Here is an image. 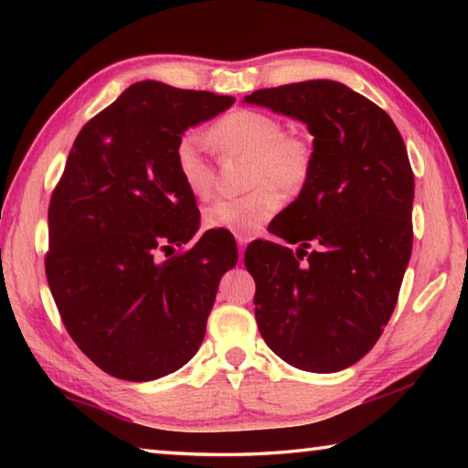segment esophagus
<instances>
[{
  "mask_svg": "<svg viewBox=\"0 0 468 468\" xmlns=\"http://www.w3.org/2000/svg\"><path fill=\"white\" fill-rule=\"evenodd\" d=\"M248 243H250L248 237L237 235V248H239V256H241V258H243V251H245V248H248Z\"/></svg>",
  "mask_w": 468,
  "mask_h": 468,
  "instance_id": "obj_1",
  "label": "esophagus"
}]
</instances>
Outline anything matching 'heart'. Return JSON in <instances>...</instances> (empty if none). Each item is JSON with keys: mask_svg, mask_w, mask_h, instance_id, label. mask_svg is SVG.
<instances>
[{"mask_svg": "<svg viewBox=\"0 0 468 468\" xmlns=\"http://www.w3.org/2000/svg\"><path fill=\"white\" fill-rule=\"evenodd\" d=\"M215 144L253 156V192L239 197H218L204 208V225L248 237L268 223L282 206L284 192H297L310 177L312 153L305 142L284 136L282 123L262 111L239 109L225 115L210 130ZM177 171L196 197L212 192V165L200 133H186L176 148Z\"/></svg>", "mask_w": 468, "mask_h": 468, "instance_id": "b5f03b06", "label": "heart"}]
</instances>
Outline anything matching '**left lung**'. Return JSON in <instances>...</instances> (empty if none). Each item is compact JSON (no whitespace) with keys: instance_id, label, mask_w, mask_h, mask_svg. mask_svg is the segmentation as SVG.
<instances>
[{"instance_id":"left-lung-1","label":"left lung","mask_w":468,"mask_h":468,"mask_svg":"<svg viewBox=\"0 0 468 468\" xmlns=\"http://www.w3.org/2000/svg\"><path fill=\"white\" fill-rule=\"evenodd\" d=\"M243 102L314 136L310 177L272 229L299 243L297 256L271 241L245 251L260 335L292 367L340 371L382 335L410 260L415 179L405 142L386 111L335 80L262 89ZM310 240L319 248L307 254Z\"/></svg>"}]
</instances>
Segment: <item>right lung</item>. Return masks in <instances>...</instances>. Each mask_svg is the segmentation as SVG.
<instances>
[{
	"label": "right lung",
	"mask_w": 468,
	"mask_h": 468,
	"mask_svg": "<svg viewBox=\"0 0 468 468\" xmlns=\"http://www.w3.org/2000/svg\"><path fill=\"white\" fill-rule=\"evenodd\" d=\"M233 97L144 80L84 125L49 202L45 260L55 305L94 366L128 382L169 376L194 357L218 281L237 264L225 233L200 229L176 163L189 128Z\"/></svg>",
	"instance_id": "obj_1"
}]
</instances>
